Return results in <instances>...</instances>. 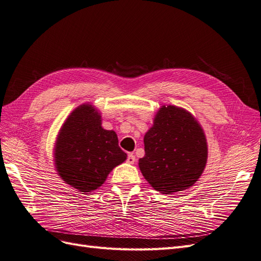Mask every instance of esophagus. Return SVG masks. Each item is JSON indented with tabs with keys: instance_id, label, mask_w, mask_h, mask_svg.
I'll return each instance as SVG.
<instances>
[{
	"instance_id": "obj_1",
	"label": "esophagus",
	"mask_w": 261,
	"mask_h": 261,
	"mask_svg": "<svg viewBox=\"0 0 261 261\" xmlns=\"http://www.w3.org/2000/svg\"><path fill=\"white\" fill-rule=\"evenodd\" d=\"M127 162L129 164H134V163L136 162V156L134 155L133 153H128V155H127Z\"/></svg>"
}]
</instances>
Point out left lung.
I'll return each mask as SVG.
<instances>
[{"label":"left lung","instance_id":"left-lung-1","mask_svg":"<svg viewBox=\"0 0 261 261\" xmlns=\"http://www.w3.org/2000/svg\"><path fill=\"white\" fill-rule=\"evenodd\" d=\"M145 156L139 169L155 191L174 194L193 186L207 163L203 129L186 110L168 106L156 112L144 138Z\"/></svg>","mask_w":261,"mask_h":261}]
</instances>
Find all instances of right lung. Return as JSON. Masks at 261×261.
I'll use <instances>...</instances> for the list:
<instances>
[{"label": "right lung", "mask_w": 261, "mask_h": 261, "mask_svg": "<svg viewBox=\"0 0 261 261\" xmlns=\"http://www.w3.org/2000/svg\"><path fill=\"white\" fill-rule=\"evenodd\" d=\"M91 105L76 108L61 127L54 148L55 168L66 184L83 194L105 183L109 173L126 160L116 133L101 126Z\"/></svg>", "instance_id": "add662e5"}]
</instances>
